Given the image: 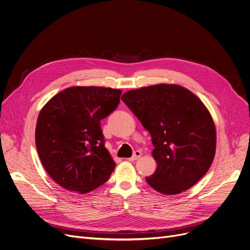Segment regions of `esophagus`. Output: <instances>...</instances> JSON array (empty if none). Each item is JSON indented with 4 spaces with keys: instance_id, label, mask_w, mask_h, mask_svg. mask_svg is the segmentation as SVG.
Instances as JSON below:
<instances>
[{
    "instance_id": "34e87169",
    "label": "esophagus",
    "mask_w": 250,
    "mask_h": 250,
    "mask_svg": "<svg viewBox=\"0 0 250 250\" xmlns=\"http://www.w3.org/2000/svg\"><path fill=\"white\" fill-rule=\"evenodd\" d=\"M141 155H142L141 151H135L134 155L130 157V158H128V161H136V160H138L140 157H141Z\"/></svg>"
}]
</instances>
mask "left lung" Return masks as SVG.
<instances>
[{
    "label": "left lung",
    "instance_id": "left-lung-1",
    "mask_svg": "<svg viewBox=\"0 0 250 250\" xmlns=\"http://www.w3.org/2000/svg\"><path fill=\"white\" fill-rule=\"evenodd\" d=\"M122 100L150 133L157 163L148 185L164 194L194 186L211 167L216 126L202 100L188 89L158 84L125 92Z\"/></svg>",
    "mask_w": 250,
    "mask_h": 250
}]
</instances>
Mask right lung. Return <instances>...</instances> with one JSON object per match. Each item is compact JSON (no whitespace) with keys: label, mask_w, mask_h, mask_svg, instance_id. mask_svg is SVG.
<instances>
[{"label":"right lung","mask_w":250,"mask_h":250,"mask_svg":"<svg viewBox=\"0 0 250 250\" xmlns=\"http://www.w3.org/2000/svg\"><path fill=\"white\" fill-rule=\"evenodd\" d=\"M122 91L75 86L61 91L39 112L35 145L48 175L62 188L87 193L115 167L104 145L100 121L120 103Z\"/></svg>","instance_id":"right-lung-1"}]
</instances>
